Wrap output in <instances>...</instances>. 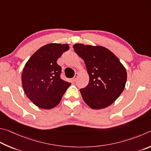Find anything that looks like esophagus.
I'll use <instances>...</instances> for the list:
<instances>
[{
	"mask_svg": "<svg viewBox=\"0 0 151 151\" xmlns=\"http://www.w3.org/2000/svg\"><path fill=\"white\" fill-rule=\"evenodd\" d=\"M78 73H76L75 74V76H74V77L73 78V81H76V80H77V78H78Z\"/></svg>",
	"mask_w": 151,
	"mask_h": 151,
	"instance_id": "obj_1",
	"label": "esophagus"
}]
</instances>
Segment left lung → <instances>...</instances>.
Returning a JSON list of instances; mask_svg holds the SVG:
<instances>
[{"mask_svg": "<svg viewBox=\"0 0 151 151\" xmlns=\"http://www.w3.org/2000/svg\"><path fill=\"white\" fill-rule=\"evenodd\" d=\"M73 47L83 60L89 77L88 85L80 89L83 101L93 109L109 106L125 89L127 81L125 67L106 47L82 44H74Z\"/></svg>", "mask_w": 151, "mask_h": 151, "instance_id": "1", "label": "left lung"}]
</instances>
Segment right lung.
Returning <instances> with one entry per match:
<instances>
[{
    "label": "right lung",
    "mask_w": 151,
    "mask_h": 151,
    "mask_svg": "<svg viewBox=\"0 0 151 151\" xmlns=\"http://www.w3.org/2000/svg\"><path fill=\"white\" fill-rule=\"evenodd\" d=\"M68 44H48L41 47L26 63L22 73L24 91L36 106L50 109L59 104L71 83L61 79L57 60L68 51Z\"/></svg>",
    "instance_id": "1"
}]
</instances>
